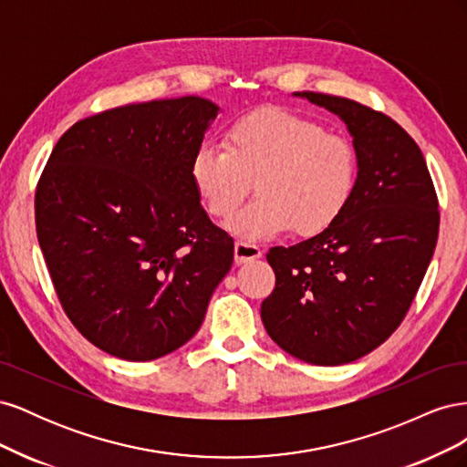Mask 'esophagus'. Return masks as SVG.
Returning a JSON list of instances; mask_svg holds the SVG:
<instances>
[{"instance_id": "34e87169", "label": "esophagus", "mask_w": 467, "mask_h": 467, "mask_svg": "<svg viewBox=\"0 0 467 467\" xmlns=\"http://www.w3.org/2000/svg\"><path fill=\"white\" fill-rule=\"evenodd\" d=\"M261 255H263V251H261L257 245H253V244H249V242H242V239H239V242H235L234 257H235V263H237V265L251 263V261L259 259Z\"/></svg>"}]
</instances>
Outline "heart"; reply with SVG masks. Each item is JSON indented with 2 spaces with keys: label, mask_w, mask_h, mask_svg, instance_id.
<instances>
[{
  "label": "heart",
  "mask_w": 467,
  "mask_h": 467,
  "mask_svg": "<svg viewBox=\"0 0 467 467\" xmlns=\"http://www.w3.org/2000/svg\"><path fill=\"white\" fill-rule=\"evenodd\" d=\"M223 147L202 144L191 181L216 218H230L257 179L259 199L228 222L249 242L298 230L317 234L343 214L357 187V153L341 134L296 112L263 107L235 119Z\"/></svg>",
  "instance_id": "b5f03b06"
}]
</instances>
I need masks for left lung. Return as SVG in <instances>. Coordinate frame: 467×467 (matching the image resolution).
Listing matches in <instances>:
<instances>
[{"label":"left lung","instance_id":"8db88e82","mask_svg":"<svg viewBox=\"0 0 467 467\" xmlns=\"http://www.w3.org/2000/svg\"><path fill=\"white\" fill-rule=\"evenodd\" d=\"M292 95L345 122L357 187L329 228L266 253L276 286L261 304V319L288 355L338 366L398 329L431 265L441 216L427 161L398 122L345 97Z\"/></svg>","mask_w":467,"mask_h":467}]
</instances>
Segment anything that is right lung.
Listing matches in <instances>:
<instances>
[{"instance_id": "add662e5", "label": "right lung", "mask_w": 467, "mask_h": 467, "mask_svg": "<svg viewBox=\"0 0 467 467\" xmlns=\"http://www.w3.org/2000/svg\"><path fill=\"white\" fill-rule=\"evenodd\" d=\"M220 107L160 99L76 122L35 196L36 235L78 331L109 355L148 362L185 345L234 263L191 181Z\"/></svg>"}]
</instances>
